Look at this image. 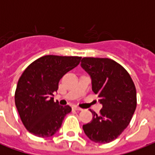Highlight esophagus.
Segmentation results:
<instances>
[{"mask_svg": "<svg viewBox=\"0 0 155 155\" xmlns=\"http://www.w3.org/2000/svg\"><path fill=\"white\" fill-rule=\"evenodd\" d=\"M73 109H75V110H82V108H80V107H78L76 105L73 106Z\"/></svg>", "mask_w": 155, "mask_h": 155, "instance_id": "1", "label": "esophagus"}]
</instances>
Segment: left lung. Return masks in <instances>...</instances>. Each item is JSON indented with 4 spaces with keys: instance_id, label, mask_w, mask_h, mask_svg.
I'll use <instances>...</instances> for the list:
<instances>
[{
    "instance_id": "left-lung-1",
    "label": "left lung",
    "mask_w": 155,
    "mask_h": 155,
    "mask_svg": "<svg viewBox=\"0 0 155 155\" xmlns=\"http://www.w3.org/2000/svg\"><path fill=\"white\" fill-rule=\"evenodd\" d=\"M81 68L89 75L92 89L102 104L101 113L94 111L91 122L83 130L91 141L108 143L130 124L137 106L136 88L122 66L107 58H83Z\"/></svg>"
}]
</instances>
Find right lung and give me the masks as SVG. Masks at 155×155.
<instances>
[{
	"instance_id": "obj_1",
	"label": "right lung",
	"mask_w": 155,
	"mask_h": 155,
	"mask_svg": "<svg viewBox=\"0 0 155 155\" xmlns=\"http://www.w3.org/2000/svg\"><path fill=\"white\" fill-rule=\"evenodd\" d=\"M81 57L46 55L33 62L18 80L15 104L26 130L40 137H49L60 129L69 105L54 101L61 78L77 67Z\"/></svg>"
}]
</instances>
